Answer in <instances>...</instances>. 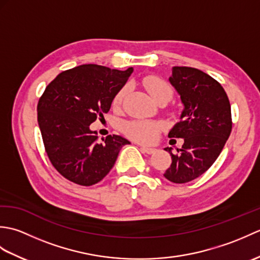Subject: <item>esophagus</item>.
<instances>
[{"mask_svg": "<svg viewBox=\"0 0 260 260\" xmlns=\"http://www.w3.org/2000/svg\"><path fill=\"white\" fill-rule=\"evenodd\" d=\"M141 151H142L143 153H146V154H153V153L156 152L155 148L147 147V146H141Z\"/></svg>", "mask_w": 260, "mask_h": 260, "instance_id": "1", "label": "esophagus"}]
</instances>
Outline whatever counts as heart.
<instances>
[{
    "instance_id": "obj_1",
    "label": "heart",
    "mask_w": 260,
    "mask_h": 260,
    "mask_svg": "<svg viewBox=\"0 0 260 260\" xmlns=\"http://www.w3.org/2000/svg\"><path fill=\"white\" fill-rule=\"evenodd\" d=\"M142 82L143 86L145 87V89L155 101L158 97L164 95H168L170 97H172L173 95L172 87L157 76H147L143 79ZM126 91L127 88L124 87L116 93L113 101L114 107L120 106L124 101ZM123 131L132 140L142 143H152L157 139L159 131H161V126L155 123V121L151 120H132L127 121V123L123 125Z\"/></svg>"
}]
</instances>
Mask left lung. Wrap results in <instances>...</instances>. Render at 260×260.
Returning a JSON list of instances; mask_svg holds the SVG:
<instances>
[{
  "label": "left lung",
  "instance_id": "left-lung-1",
  "mask_svg": "<svg viewBox=\"0 0 260 260\" xmlns=\"http://www.w3.org/2000/svg\"><path fill=\"white\" fill-rule=\"evenodd\" d=\"M169 81L183 104L169 137L184 143L178 154L172 147L164 148L172 157L164 176L173 183H186L206 172L221 153L233 128L231 108L222 86L201 70L173 67Z\"/></svg>",
  "mask_w": 260,
  "mask_h": 260
}]
</instances>
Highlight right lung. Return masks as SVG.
<instances>
[{
  "mask_svg": "<svg viewBox=\"0 0 260 260\" xmlns=\"http://www.w3.org/2000/svg\"><path fill=\"white\" fill-rule=\"evenodd\" d=\"M133 70L81 64L62 71L47 86L39 99L38 123L48 156L66 179L85 186L98 183L121 147L131 144L119 135L99 142L90 124L108 113Z\"/></svg>",
  "mask_w": 260,
  "mask_h": 260,
  "instance_id": "add662e5",
  "label": "right lung"
}]
</instances>
